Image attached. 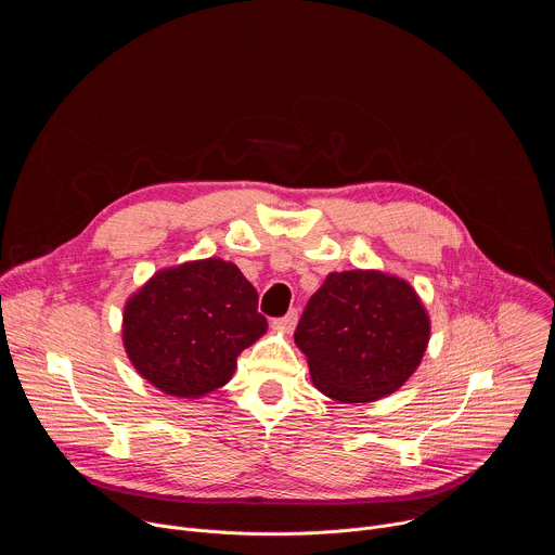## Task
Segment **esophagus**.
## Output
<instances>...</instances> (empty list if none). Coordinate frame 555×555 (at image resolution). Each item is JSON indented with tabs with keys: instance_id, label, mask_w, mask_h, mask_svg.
Listing matches in <instances>:
<instances>
[{
	"instance_id": "esophagus-1",
	"label": "esophagus",
	"mask_w": 555,
	"mask_h": 555,
	"mask_svg": "<svg viewBox=\"0 0 555 555\" xmlns=\"http://www.w3.org/2000/svg\"><path fill=\"white\" fill-rule=\"evenodd\" d=\"M296 323H298V311L296 309H289L283 319H279V321H274V327L276 330H283V332H287V334H292L294 330H296Z\"/></svg>"
}]
</instances>
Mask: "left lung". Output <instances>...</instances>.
I'll use <instances>...</instances> for the list:
<instances>
[{"label":"left lung","mask_w":555,"mask_h":555,"mask_svg":"<svg viewBox=\"0 0 555 555\" xmlns=\"http://www.w3.org/2000/svg\"><path fill=\"white\" fill-rule=\"evenodd\" d=\"M430 340L415 287L382 270L327 274L294 334L313 386L343 404L375 402L406 384Z\"/></svg>","instance_id":"obj_1"}]
</instances>
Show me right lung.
Instances as JSON below:
<instances>
[{
  "mask_svg": "<svg viewBox=\"0 0 555 555\" xmlns=\"http://www.w3.org/2000/svg\"><path fill=\"white\" fill-rule=\"evenodd\" d=\"M242 270L210 257L157 270L125 302L122 347L151 386L199 400L228 384L268 321Z\"/></svg>",
  "mask_w": 555,
  "mask_h": 555,
  "instance_id": "1",
  "label": "right lung"
}]
</instances>
